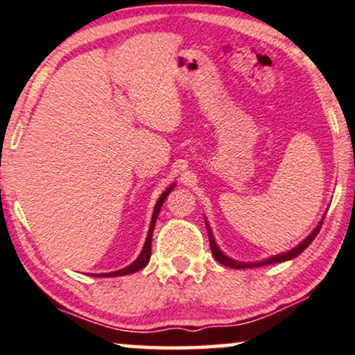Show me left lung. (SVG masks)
I'll return each mask as SVG.
<instances>
[{"label":"left lung","instance_id":"left-lung-1","mask_svg":"<svg viewBox=\"0 0 355 355\" xmlns=\"http://www.w3.org/2000/svg\"><path fill=\"white\" fill-rule=\"evenodd\" d=\"M324 217L326 214L323 215V218L320 220V223L316 225L315 230L308 234V236L303 239L300 245H297L295 248H292V250L285 251V252H280V254H275V256H270L268 259H262V261H256V262H241V261H236V259H232V257H228L225 252L220 250L217 243H215V238H214V233H211L210 230V225L207 222L205 218V227H207V233H209V239H210V250H211V254H214L215 259L217 262H220L222 266H227V268H232V269H248V268H259V266H268V264H275V262H284V261H290L293 259V257H297L298 254H302L303 251L306 250L308 246L311 245V241L315 239L316 234L320 233L321 230V225L324 222Z\"/></svg>","mask_w":355,"mask_h":355}]
</instances>
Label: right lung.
<instances>
[{"label": "right lung", "instance_id": "1", "mask_svg": "<svg viewBox=\"0 0 355 355\" xmlns=\"http://www.w3.org/2000/svg\"><path fill=\"white\" fill-rule=\"evenodd\" d=\"M174 186L176 184H171L166 191L163 192V194L159 196V199L156 200V205H155V210H153V215H151V222H150V228H148V234H146V239H145V245H144V250H141L140 256L137 257L135 261L132 262V264H128L127 268H123L121 270H114V272H105V274H93L96 277H119V275H128V274H133L137 272V270L144 269L146 264L150 262V256H151V236H153V230H155V223H156V218H158V214H159V209L161 205H163V202L166 197L169 196V192L173 191Z\"/></svg>", "mask_w": 355, "mask_h": 355}]
</instances>
